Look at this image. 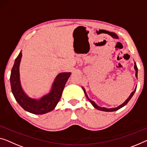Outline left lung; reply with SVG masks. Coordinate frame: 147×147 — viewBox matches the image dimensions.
Wrapping results in <instances>:
<instances>
[{
    "label": "left lung",
    "mask_w": 147,
    "mask_h": 147,
    "mask_svg": "<svg viewBox=\"0 0 147 147\" xmlns=\"http://www.w3.org/2000/svg\"><path fill=\"white\" fill-rule=\"evenodd\" d=\"M134 64H135V65H134V69H135V77H136V78L137 79V73H138V69H137L136 63L134 62ZM82 89H83V91H84V93H85V96H86V97L87 98L88 100H89V102L91 103V105H92V106H93L94 108H95L96 109H97V110H101V111H104V112H114V111H116V110L120 109L121 108L123 107L124 106H125L126 105H127V102H129V101L130 99L132 98L133 96H134L135 92V91H136L137 87H135V89L134 91H133V92H131V93L130 94V95L129 96L128 98H127V99H126L125 102L121 104V105H120L119 106H118V107H116V108H105V107H99V106L97 105L94 102V101L91 100V99H90V98H89V97H88V95H87V93H86V91H85V89H84V87H82Z\"/></svg>",
    "instance_id": "1"
}]
</instances>
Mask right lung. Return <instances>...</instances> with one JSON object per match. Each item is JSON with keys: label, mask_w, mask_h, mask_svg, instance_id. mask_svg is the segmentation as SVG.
<instances>
[{"label": "right lung", "mask_w": 147, "mask_h": 147, "mask_svg": "<svg viewBox=\"0 0 147 147\" xmlns=\"http://www.w3.org/2000/svg\"><path fill=\"white\" fill-rule=\"evenodd\" d=\"M22 57V51L16 58L11 71L10 85L13 96L18 103L26 110L33 114H44L54 110L59 102L65 85L71 76V72L58 74L51 85L48 93L39 98H31L22 88L20 75V65Z\"/></svg>", "instance_id": "right-lung-1"}]
</instances>
